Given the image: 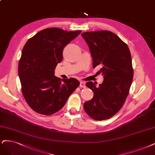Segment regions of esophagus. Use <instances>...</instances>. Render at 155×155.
I'll return each instance as SVG.
<instances>
[{
	"label": "esophagus",
	"instance_id": "esophagus-1",
	"mask_svg": "<svg viewBox=\"0 0 155 155\" xmlns=\"http://www.w3.org/2000/svg\"><path fill=\"white\" fill-rule=\"evenodd\" d=\"M79 87H81V88H85V87H86V85H85L84 82H83V81H81V82H80Z\"/></svg>",
	"mask_w": 155,
	"mask_h": 155
}]
</instances>
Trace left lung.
I'll return each mask as SVG.
<instances>
[{
  "label": "left lung",
  "instance_id": "obj_1",
  "mask_svg": "<svg viewBox=\"0 0 155 155\" xmlns=\"http://www.w3.org/2000/svg\"><path fill=\"white\" fill-rule=\"evenodd\" d=\"M81 36L89 47L93 68L101 65L102 84L96 87L92 81L86 86L93 98L84 103L86 113L94 120L108 119L115 115L128 95L133 78L131 53L127 44L109 31L85 32Z\"/></svg>",
  "mask_w": 155,
  "mask_h": 155
}]
</instances>
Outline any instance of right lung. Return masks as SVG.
<instances>
[{
	"label": "right lung",
	"mask_w": 155,
	"mask_h": 155,
	"mask_svg": "<svg viewBox=\"0 0 155 155\" xmlns=\"http://www.w3.org/2000/svg\"><path fill=\"white\" fill-rule=\"evenodd\" d=\"M81 31L54 28L40 31L25 44L18 63L22 92L27 103L40 114L50 115L60 110L79 85L75 78L54 76L63 60V51Z\"/></svg>",
	"instance_id": "1"
}]
</instances>
